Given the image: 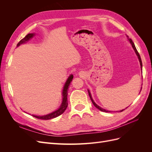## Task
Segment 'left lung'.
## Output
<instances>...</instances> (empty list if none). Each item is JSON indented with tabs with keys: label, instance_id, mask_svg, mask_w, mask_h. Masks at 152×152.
Returning a JSON list of instances; mask_svg holds the SVG:
<instances>
[{
	"label": "left lung",
	"instance_id": "1",
	"mask_svg": "<svg viewBox=\"0 0 152 152\" xmlns=\"http://www.w3.org/2000/svg\"><path fill=\"white\" fill-rule=\"evenodd\" d=\"M127 38H128V40H129V42H130V43H131V45H132V47L133 49L134 50V52H135L136 54L137 55V58H138V59H139V61H140V66H141V69L142 70V61H141V57H140V54L138 53V52H137V49H136V47H135V45H134V42H132V40H131V39L129 38L128 36H127ZM87 91H88V93H89V97H90V98H91V102H92V103H93V104L94 105V107H95L96 108H97L98 110H99L100 111H102V112H110V111H108V110H105V109H104V108H102V107H100L99 106H98L97 104H96V103L94 102V101L93 100V98H92V96H91V93H90L89 90H87ZM126 108H125V109H126ZM125 109H123V110H120V111H119V112H122V111H124V110H125Z\"/></svg>",
	"mask_w": 152,
	"mask_h": 152
}]
</instances>
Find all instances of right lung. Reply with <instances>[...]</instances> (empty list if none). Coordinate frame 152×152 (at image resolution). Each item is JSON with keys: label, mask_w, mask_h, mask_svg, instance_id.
<instances>
[{"label": "right lung", "mask_w": 152, "mask_h": 152, "mask_svg": "<svg viewBox=\"0 0 152 152\" xmlns=\"http://www.w3.org/2000/svg\"><path fill=\"white\" fill-rule=\"evenodd\" d=\"M35 34L33 33V34H29L28 35H26L25 37L21 39L18 44H17V47L20 46V45L22 44L26 43V42L29 41L31 38H33L35 36ZM73 75H70V76L68 77V78L67 79L65 85L63 86V91H62V96H63V99H62V103L60 105L59 108L55 110L54 112L45 115H42V116H39V115H32V116L37 118H39V119H42V120H49V119L51 118H56L58 116L61 115L65 111V110L67 108L68 106V100H67V95H68V89L69 88V86H70L71 82L73 79Z\"/></svg>", "instance_id": "obj_1"}]
</instances>
